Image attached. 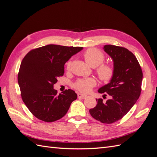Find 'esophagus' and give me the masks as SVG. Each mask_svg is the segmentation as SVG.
Returning a JSON list of instances; mask_svg holds the SVG:
<instances>
[{
  "label": "esophagus",
  "instance_id": "esophagus-1",
  "mask_svg": "<svg viewBox=\"0 0 157 157\" xmlns=\"http://www.w3.org/2000/svg\"><path fill=\"white\" fill-rule=\"evenodd\" d=\"M86 98V96H85V95H83L82 94H78V98L83 99Z\"/></svg>",
  "mask_w": 157,
  "mask_h": 157
}]
</instances>
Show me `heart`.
<instances>
[{
	"label": "heart",
	"instance_id": "1",
	"mask_svg": "<svg viewBox=\"0 0 157 157\" xmlns=\"http://www.w3.org/2000/svg\"><path fill=\"white\" fill-rule=\"evenodd\" d=\"M84 60L86 63L93 67L96 68V73L101 81L108 82L111 81L115 75V69L113 66L109 64L103 63L105 60V56L101 51L96 48H90L84 52ZM71 61H69L66 64L67 71L71 69ZM96 85V80L93 78L79 79L74 84V87L78 91L87 93L91 88Z\"/></svg>",
	"mask_w": 157,
	"mask_h": 157
}]
</instances>
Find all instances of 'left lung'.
<instances>
[{"instance_id":"8db88e82","label":"left lung","mask_w":157,"mask_h":157,"mask_svg":"<svg viewBox=\"0 0 157 157\" xmlns=\"http://www.w3.org/2000/svg\"><path fill=\"white\" fill-rule=\"evenodd\" d=\"M103 49L113 59L115 75L98 92L105 94L103 97L108 94L110 98L105 102L96 99V106L89 111L96 120L111 124L126 115L140 98L143 73L136 56L128 49L110 44L104 46Z\"/></svg>"}]
</instances>
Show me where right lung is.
<instances>
[{
    "instance_id": "right-lung-1",
    "label": "right lung",
    "mask_w": 157,
    "mask_h": 157,
    "mask_svg": "<svg viewBox=\"0 0 157 157\" xmlns=\"http://www.w3.org/2000/svg\"><path fill=\"white\" fill-rule=\"evenodd\" d=\"M82 47L49 44L33 49L23 58L17 80L23 101L38 119L51 122L65 115L77 98L68 89L59 95L54 89L58 78L64 74V65Z\"/></svg>"
}]
</instances>
